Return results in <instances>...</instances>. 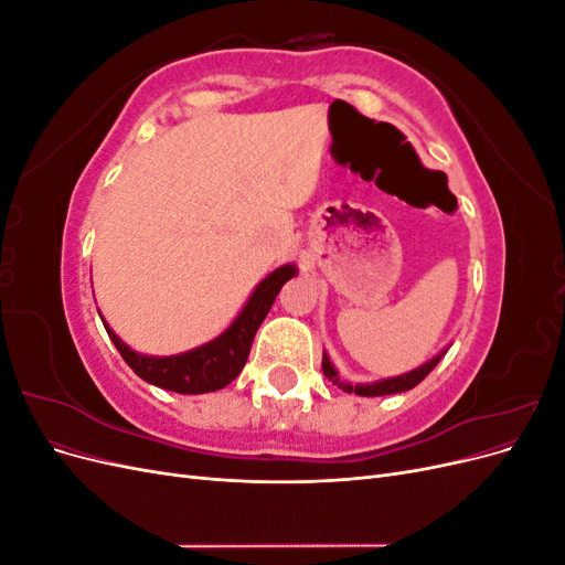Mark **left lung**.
I'll return each mask as SVG.
<instances>
[{"label": "left lung", "instance_id": "8db88e82", "mask_svg": "<svg viewBox=\"0 0 565 565\" xmlns=\"http://www.w3.org/2000/svg\"><path fill=\"white\" fill-rule=\"evenodd\" d=\"M443 355H446V351H440L438 355L431 358V361H426L417 370H409L405 374H398V377H388V380H380V382H372V384H355L353 386L344 380H339V372L330 363L328 353H322V372H324V377H328L332 384H337L341 391H347V393H358V396H388V393H401V391H407V388H415L426 377V374H429L438 365Z\"/></svg>", "mask_w": 565, "mask_h": 565}]
</instances>
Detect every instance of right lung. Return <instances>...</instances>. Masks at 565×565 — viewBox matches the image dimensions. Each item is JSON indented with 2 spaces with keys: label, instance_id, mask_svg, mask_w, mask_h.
I'll return each mask as SVG.
<instances>
[{
  "label": "right lung",
  "instance_id": "obj_1",
  "mask_svg": "<svg viewBox=\"0 0 565 565\" xmlns=\"http://www.w3.org/2000/svg\"><path fill=\"white\" fill-rule=\"evenodd\" d=\"M295 276V264H285L268 273V276L256 285L249 301L245 303V309L231 322V328L226 332H221L216 339L207 341V344L177 355L158 358L136 353L108 328L106 320L104 324L119 355L125 358V363L139 374L143 382L174 393H191V396H195V393L218 391L228 386L237 374L243 372L256 330H259V324L268 316L280 287Z\"/></svg>",
  "mask_w": 565,
  "mask_h": 565
}]
</instances>
